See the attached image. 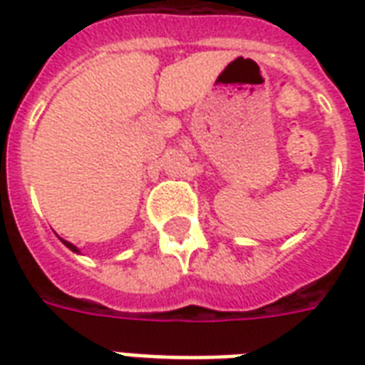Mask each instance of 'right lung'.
I'll return each mask as SVG.
<instances>
[{"instance_id": "obj_1", "label": "right lung", "mask_w": 365, "mask_h": 365, "mask_svg": "<svg viewBox=\"0 0 365 365\" xmlns=\"http://www.w3.org/2000/svg\"><path fill=\"white\" fill-rule=\"evenodd\" d=\"M60 240H62V238H60ZM62 242H64V245L68 246V248H70V250H72V252H76V254H80V250H78V248H76L74 245H72V242H68V240H62Z\"/></svg>"}]
</instances>
